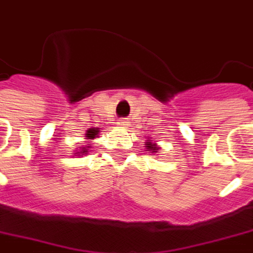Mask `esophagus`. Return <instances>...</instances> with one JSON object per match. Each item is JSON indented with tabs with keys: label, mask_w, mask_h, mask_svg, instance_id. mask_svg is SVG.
Listing matches in <instances>:
<instances>
[{
	"label": "esophagus",
	"mask_w": 253,
	"mask_h": 253,
	"mask_svg": "<svg viewBox=\"0 0 253 253\" xmlns=\"http://www.w3.org/2000/svg\"><path fill=\"white\" fill-rule=\"evenodd\" d=\"M126 120H125V119H120V120H119V122H117V125H119V126L120 127H123V126H126Z\"/></svg>",
	"instance_id": "esophagus-1"
}]
</instances>
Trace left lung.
<instances>
[{
  "label": "left lung",
  "mask_w": 253,
  "mask_h": 253,
  "mask_svg": "<svg viewBox=\"0 0 253 253\" xmlns=\"http://www.w3.org/2000/svg\"><path fill=\"white\" fill-rule=\"evenodd\" d=\"M147 151H153V153H157L156 150H157V146H156V143H153L151 140H147Z\"/></svg>",
  "instance_id": "1"
}]
</instances>
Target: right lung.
<instances>
[{"mask_svg":"<svg viewBox=\"0 0 253 253\" xmlns=\"http://www.w3.org/2000/svg\"><path fill=\"white\" fill-rule=\"evenodd\" d=\"M97 133H99V131H97L96 128H89V130L86 131V138H87V140H92V138H94L96 136H97ZM87 148H89V146H87L86 148L83 147V150L78 151L76 154H82V156H83V154H86V153H87Z\"/></svg>","mask_w":253,"mask_h":253,"instance_id":"right-lung-1","label":"right lung"}]
</instances>
